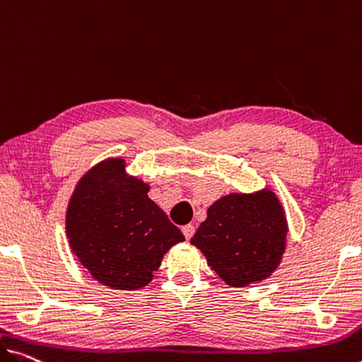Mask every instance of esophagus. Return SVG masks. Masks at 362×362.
<instances>
[{
    "instance_id": "1",
    "label": "esophagus",
    "mask_w": 362,
    "mask_h": 362,
    "mask_svg": "<svg viewBox=\"0 0 362 362\" xmlns=\"http://www.w3.org/2000/svg\"><path fill=\"white\" fill-rule=\"evenodd\" d=\"M194 231H196V226H194L192 223L182 226V235H185L186 239H191L192 235H194Z\"/></svg>"
}]
</instances>
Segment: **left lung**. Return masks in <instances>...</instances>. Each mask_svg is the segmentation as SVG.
<instances>
[{
	"label": "left lung",
	"mask_w": 362,
	"mask_h": 362,
	"mask_svg": "<svg viewBox=\"0 0 362 362\" xmlns=\"http://www.w3.org/2000/svg\"><path fill=\"white\" fill-rule=\"evenodd\" d=\"M286 216L270 189L228 194L210 205L191 244L230 286L262 281L276 270L286 246Z\"/></svg>",
	"instance_id": "1"
}]
</instances>
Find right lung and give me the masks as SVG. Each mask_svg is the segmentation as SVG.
<instances>
[{
  "label": "right lung",
  "mask_w": 362,
  "mask_h": 362,
  "mask_svg": "<svg viewBox=\"0 0 362 362\" xmlns=\"http://www.w3.org/2000/svg\"><path fill=\"white\" fill-rule=\"evenodd\" d=\"M123 158L100 162L81 177L66 212V235L79 262L113 290L148 285L180 228L148 199V185L127 176Z\"/></svg>",
  "instance_id": "right-lung-1"
}]
</instances>
